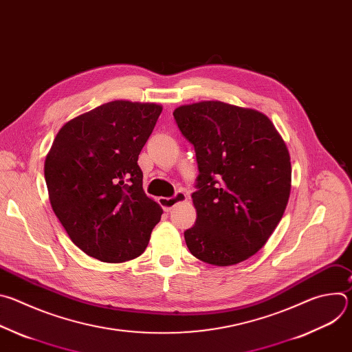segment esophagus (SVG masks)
<instances>
[{
  "label": "esophagus",
  "mask_w": 352,
  "mask_h": 352,
  "mask_svg": "<svg viewBox=\"0 0 352 352\" xmlns=\"http://www.w3.org/2000/svg\"><path fill=\"white\" fill-rule=\"evenodd\" d=\"M186 199H188V196L184 192L178 190L173 197H160L159 199V204L162 205L164 212H171L178 204L186 202Z\"/></svg>",
  "instance_id": "1"
}]
</instances>
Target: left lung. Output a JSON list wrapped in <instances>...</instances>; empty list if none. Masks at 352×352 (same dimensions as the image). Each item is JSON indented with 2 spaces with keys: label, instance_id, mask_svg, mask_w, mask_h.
I'll return each instance as SVG.
<instances>
[{
  "label": "left lung",
  "instance_id": "1",
  "mask_svg": "<svg viewBox=\"0 0 352 352\" xmlns=\"http://www.w3.org/2000/svg\"><path fill=\"white\" fill-rule=\"evenodd\" d=\"M173 114L199 168L196 223L184 232L188 249L214 266L249 259L267 242L289 199L283 138L261 111L217 100L179 106Z\"/></svg>",
  "mask_w": 352,
  "mask_h": 352
}]
</instances>
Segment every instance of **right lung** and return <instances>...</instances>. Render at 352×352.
I'll return each instance as SVG.
<instances>
[{
    "label": "right lung",
    "instance_id": "obj_1",
    "mask_svg": "<svg viewBox=\"0 0 352 352\" xmlns=\"http://www.w3.org/2000/svg\"><path fill=\"white\" fill-rule=\"evenodd\" d=\"M162 110L128 100L98 106L68 121L45 157L50 204L72 242L94 259L140 256L162 219L138 166Z\"/></svg>",
    "mask_w": 352,
    "mask_h": 352
}]
</instances>
